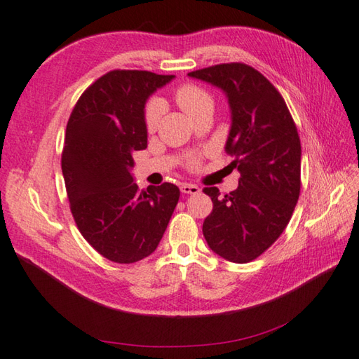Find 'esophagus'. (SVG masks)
Listing matches in <instances>:
<instances>
[{"label":"esophagus","mask_w":359,"mask_h":359,"mask_svg":"<svg viewBox=\"0 0 359 359\" xmlns=\"http://www.w3.org/2000/svg\"><path fill=\"white\" fill-rule=\"evenodd\" d=\"M180 191L184 194H199L201 188L198 185H193V184H182Z\"/></svg>","instance_id":"esophagus-1"}]
</instances>
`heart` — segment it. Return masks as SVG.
Wrapping results in <instances>:
<instances>
[{
	"label": "heart",
	"instance_id": "b5f03b06",
	"mask_svg": "<svg viewBox=\"0 0 359 359\" xmlns=\"http://www.w3.org/2000/svg\"><path fill=\"white\" fill-rule=\"evenodd\" d=\"M174 100L189 118L199 115L201 111L213 110L212 96H210L207 91L202 90L201 87L193 86V83H185V86H182L175 90ZM160 115H161V105L158 101H151L146 105L144 123H146L147 130L154 132L157 129Z\"/></svg>",
	"mask_w": 359,
	"mask_h": 359
}]
</instances>
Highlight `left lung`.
Segmentation results:
<instances>
[{"label":"left lung","instance_id":"8db88e82","mask_svg":"<svg viewBox=\"0 0 359 359\" xmlns=\"http://www.w3.org/2000/svg\"><path fill=\"white\" fill-rule=\"evenodd\" d=\"M224 91L230 107L226 152L241 177L235 191L203 188L213 212L202 231L215 254L249 263L277 241L300 194V138L277 88L245 63H222L188 73Z\"/></svg>","mask_w":359,"mask_h":359}]
</instances>
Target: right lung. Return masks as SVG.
I'll list each match as a JSON object with an SVG mask.
<instances>
[{
  "mask_svg": "<svg viewBox=\"0 0 359 359\" xmlns=\"http://www.w3.org/2000/svg\"><path fill=\"white\" fill-rule=\"evenodd\" d=\"M174 76L114 69L83 91L68 119L62 172L82 236L110 262L149 257L163 236L180 189L174 184L140 191L133 151L147 147L144 105Z\"/></svg>",
  "mask_w": 359,
  "mask_h": 359,
  "instance_id": "add662e5",
  "label": "right lung"
}]
</instances>
